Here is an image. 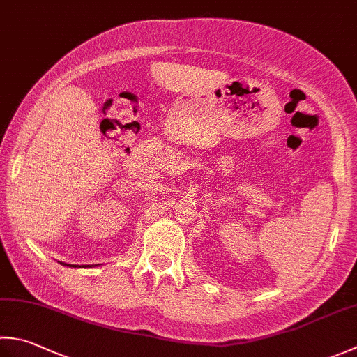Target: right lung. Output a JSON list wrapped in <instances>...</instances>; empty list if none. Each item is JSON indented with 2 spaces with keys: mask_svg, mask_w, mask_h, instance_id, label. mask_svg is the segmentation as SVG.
<instances>
[{
  "mask_svg": "<svg viewBox=\"0 0 357 357\" xmlns=\"http://www.w3.org/2000/svg\"><path fill=\"white\" fill-rule=\"evenodd\" d=\"M61 264H65V266H69V268H89V264H88V266H86V264H85V266H79V264H66V263H61Z\"/></svg>",
  "mask_w": 357,
  "mask_h": 357,
  "instance_id": "obj_1",
  "label": "right lung"
}]
</instances>
